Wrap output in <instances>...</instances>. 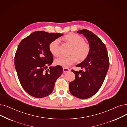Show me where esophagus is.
I'll list each match as a JSON object with an SVG mask.
<instances>
[{
  "label": "esophagus",
  "instance_id": "esophagus-1",
  "mask_svg": "<svg viewBox=\"0 0 127 127\" xmlns=\"http://www.w3.org/2000/svg\"><path fill=\"white\" fill-rule=\"evenodd\" d=\"M63 71L64 73H66V72H68V71H70V69L66 67H63Z\"/></svg>",
  "mask_w": 127,
  "mask_h": 127
}]
</instances>
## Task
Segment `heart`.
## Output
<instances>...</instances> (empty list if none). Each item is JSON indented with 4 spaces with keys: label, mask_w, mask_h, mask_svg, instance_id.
<instances>
[{
    "label": "heart",
    "mask_w": 127,
    "mask_h": 127,
    "mask_svg": "<svg viewBox=\"0 0 127 127\" xmlns=\"http://www.w3.org/2000/svg\"><path fill=\"white\" fill-rule=\"evenodd\" d=\"M65 39L69 42L73 47L71 48L69 56H62L55 60V63L63 67H68L76 63L78 59L79 61L85 60L90 51V47L88 43L85 42L83 37L80 35L71 33L65 35ZM49 51L55 57H59L60 55V40L56 39L51 41L49 45Z\"/></svg>",
    "instance_id": "heart-1"
}]
</instances>
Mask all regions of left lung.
Returning a JSON list of instances; mask_svg holds the SVG:
<instances>
[{
  "mask_svg": "<svg viewBox=\"0 0 127 127\" xmlns=\"http://www.w3.org/2000/svg\"><path fill=\"white\" fill-rule=\"evenodd\" d=\"M84 35L90 47L87 58L76 65L81 70L71 71L75 79L69 84V90L74 96L86 99L95 95L100 89L105 78L109 67V59L107 49L102 41L94 33L87 30L77 32Z\"/></svg>",
  "mask_w": 127,
  "mask_h": 127,
  "instance_id": "1",
  "label": "left lung"
}]
</instances>
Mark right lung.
Wrapping results in <instances>:
<instances>
[{
  "mask_svg": "<svg viewBox=\"0 0 127 127\" xmlns=\"http://www.w3.org/2000/svg\"><path fill=\"white\" fill-rule=\"evenodd\" d=\"M62 35L36 31L19 43L15 54V68L22 86L33 97L42 98L51 94L55 82L63 73L59 65L50 66L53 63L49 44Z\"/></svg>",
  "mask_w": 127,
  "mask_h": 127,
  "instance_id": "1",
  "label": "right lung"
}]
</instances>
